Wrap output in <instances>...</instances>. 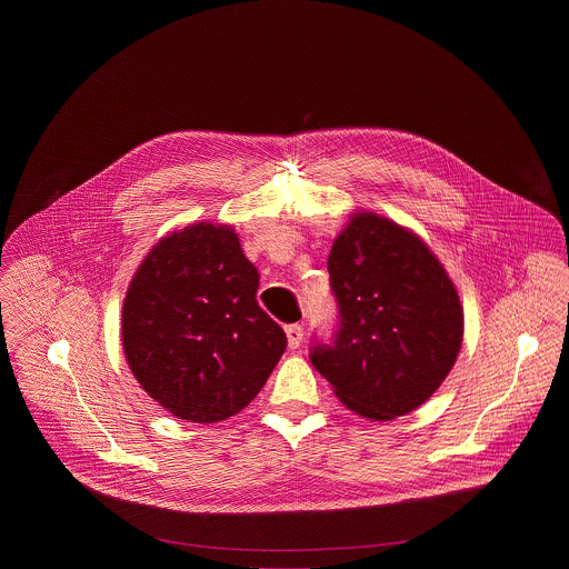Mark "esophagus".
<instances>
[{
    "mask_svg": "<svg viewBox=\"0 0 569 569\" xmlns=\"http://www.w3.org/2000/svg\"><path fill=\"white\" fill-rule=\"evenodd\" d=\"M286 336H288V347L297 349L303 340V327L301 323H290V327H286Z\"/></svg>",
    "mask_w": 569,
    "mask_h": 569,
    "instance_id": "esophagus-1",
    "label": "esophagus"
}]
</instances>
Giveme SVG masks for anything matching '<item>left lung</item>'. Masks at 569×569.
Here are the masks:
<instances>
[{
  "instance_id": "1",
  "label": "left lung",
  "mask_w": 569,
  "mask_h": 569,
  "mask_svg": "<svg viewBox=\"0 0 569 569\" xmlns=\"http://www.w3.org/2000/svg\"><path fill=\"white\" fill-rule=\"evenodd\" d=\"M340 306L333 345L310 351L347 408L369 421L415 412L441 387L461 349L463 308L423 238L373 211H356L333 240Z\"/></svg>"
}]
</instances>
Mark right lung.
Listing matches in <instances>:
<instances>
[{"label":"right lung","instance_id":"1","mask_svg":"<svg viewBox=\"0 0 569 569\" xmlns=\"http://www.w3.org/2000/svg\"><path fill=\"white\" fill-rule=\"evenodd\" d=\"M257 290L259 270L231 224L193 222L154 242L121 312L123 353L143 391L189 423L246 410L288 345Z\"/></svg>","mask_w":569,"mask_h":569}]
</instances>
